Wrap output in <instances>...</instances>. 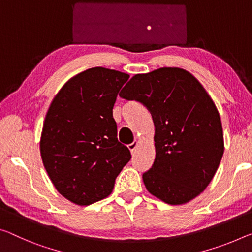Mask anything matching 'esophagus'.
Listing matches in <instances>:
<instances>
[{
	"mask_svg": "<svg viewBox=\"0 0 252 252\" xmlns=\"http://www.w3.org/2000/svg\"><path fill=\"white\" fill-rule=\"evenodd\" d=\"M139 143H140V142H139V140H134L132 143H130V145H127V148H129L131 153H132V154L134 153L135 149H137L138 146H139Z\"/></svg>",
	"mask_w": 252,
	"mask_h": 252,
	"instance_id": "34e87169",
	"label": "esophagus"
}]
</instances>
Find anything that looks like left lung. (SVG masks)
<instances>
[{"instance_id":"1","label":"left lung","mask_w":252,"mask_h":252,"mask_svg":"<svg viewBox=\"0 0 252 252\" xmlns=\"http://www.w3.org/2000/svg\"><path fill=\"white\" fill-rule=\"evenodd\" d=\"M119 95L141 102L153 114L156 158L142 175L147 190L170 205L198 196L224 153L218 107L198 79L183 68L162 67L134 75Z\"/></svg>"}]
</instances>
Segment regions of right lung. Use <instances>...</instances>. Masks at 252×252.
<instances>
[{"label": "right lung", "instance_id": "obj_1", "mask_svg": "<svg viewBox=\"0 0 252 252\" xmlns=\"http://www.w3.org/2000/svg\"><path fill=\"white\" fill-rule=\"evenodd\" d=\"M130 75L93 67L69 78L50 103L40 137V154L56 189L76 205L109 196L131 159L120 143L115 99Z\"/></svg>", "mask_w": 252, "mask_h": 252}]
</instances>
